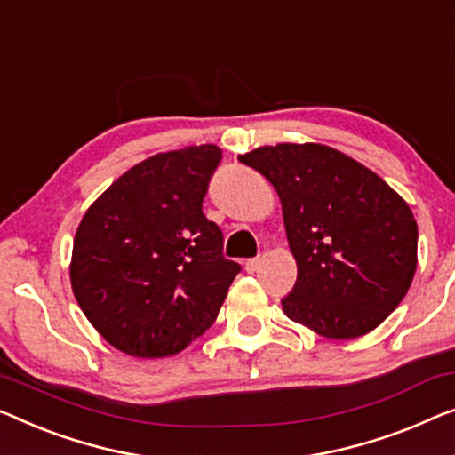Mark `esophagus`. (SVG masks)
Returning a JSON list of instances; mask_svg holds the SVG:
<instances>
[{
  "label": "esophagus",
  "mask_w": 455,
  "mask_h": 455,
  "mask_svg": "<svg viewBox=\"0 0 455 455\" xmlns=\"http://www.w3.org/2000/svg\"><path fill=\"white\" fill-rule=\"evenodd\" d=\"M259 265H260L259 259H250V260H246V265H243V267H246L248 273H254L256 268H259Z\"/></svg>",
  "instance_id": "1"
}]
</instances>
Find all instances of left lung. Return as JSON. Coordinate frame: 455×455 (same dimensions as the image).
I'll return each mask as SVG.
<instances>
[{
  "label": "left lung",
  "instance_id": "obj_1",
  "mask_svg": "<svg viewBox=\"0 0 455 455\" xmlns=\"http://www.w3.org/2000/svg\"><path fill=\"white\" fill-rule=\"evenodd\" d=\"M238 160L279 193L298 281L287 318L328 339L379 326L411 287L419 229L411 207L378 174L320 143L265 146Z\"/></svg>",
  "mask_w": 455,
  "mask_h": 455
}]
</instances>
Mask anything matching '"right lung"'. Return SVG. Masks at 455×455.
<instances>
[{"mask_svg":"<svg viewBox=\"0 0 455 455\" xmlns=\"http://www.w3.org/2000/svg\"><path fill=\"white\" fill-rule=\"evenodd\" d=\"M221 162L215 146L148 157L98 196L76 232L71 287L118 351L166 357L213 324L242 271L203 213Z\"/></svg>","mask_w":455,"mask_h":455,"instance_id":"1","label":"right lung"}]
</instances>
